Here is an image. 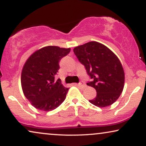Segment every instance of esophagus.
<instances>
[{"instance_id": "esophagus-1", "label": "esophagus", "mask_w": 146, "mask_h": 146, "mask_svg": "<svg viewBox=\"0 0 146 146\" xmlns=\"http://www.w3.org/2000/svg\"><path fill=\"white\" fill-rule=\"evenodd\" d=\"M78 87L81 89L85 88L86 86V84H85V83L83 82H80L78 84Z\"/></svg>"}]
</instances>
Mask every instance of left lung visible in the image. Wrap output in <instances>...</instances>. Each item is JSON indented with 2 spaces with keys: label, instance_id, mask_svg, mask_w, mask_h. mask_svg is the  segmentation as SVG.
<instances>
[{
  "label": "left lung",
  "instance_id": "8db88e82",
  "mask_svg": "<svg viewBox=\"0 0 146 146\" xmlns=\"http://www.w3.org/2000/svg\"><path fill=\"white\" fill-rule=\"evenodd\" d=\"M73 51L93 79L87 85L95 88L97 95L90 102L99 108L114 103L122 92L125 81L124 71L117 56L96 41L75 47Z\"/></svg>",
  "mask_w": 146,
  "mask_h": 146
}]
</instances>
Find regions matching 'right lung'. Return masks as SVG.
I'll return each instance as SVG.
<instances>
[{
    "instance_id": "obj_1",
    "label": "right lung",
    "mask_w": 146,
    "mask_h": 146,
    "mask_svg": "<svg viewBox=\"0 0 146 146\" xmlns=\"http://www.w3.org/2000/svg\"><path fill=\"white\" fill-rule=\"evenodd\" d=\"M70 48L48 46L35 51L24 65L21 86L24 95L34 107L48 111L64 101L68 88L56 82L54 76L60 68L59 61Z\"/></svg>"
}]
</instances>
